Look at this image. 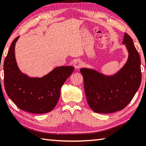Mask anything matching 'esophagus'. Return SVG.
<instances>
[{"mask_svg": "<svg viewBox=\"0 0 146 146\" xmlns=\"http://www.w3.org/2000/svg\"><path fill=\"white\" fill-rule=\"evenodd\" d=\"M82 61H80V60H76L74 62V66L76 68V69H80L82 66Z\"/></svg>", "mask_w": 146, "mask_h": 146, "instance_id": "34e87169", "label": "esophagus"}]
</instances>
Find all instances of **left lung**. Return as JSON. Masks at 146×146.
Wrapping results in <instances>:
<instances>
[{"label":"left lung","instance_id":"1","mask_svg":"<svg viewBox=\"0 0 146 146\" xmlns=\"http://www.w3.org/2000/svg\"><path fill=\"white\" fill-rule=\"evenodd\" d=\"M123 44L129 53L124 67L113 76H105L93 70L82 68L88 104L94 112L111 113L129 104L141 85V58L133 40L125 33Z\"/></svg>","mask_w":146,"mask_h":146}]
</instances>
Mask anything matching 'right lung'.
<instances>
[{"mask_svg": "<svg viewBox=\"0 0 146 146\" xmlns=\"http://www.w3.org/2000/svg\"><path fill=\"white\" fill-rule=\"evenodd\" d=\"M13 41L4 63L5 92L20 110L35 114L52 111L59 101L61 88L73 73V66L57 67L42 78H30L19 71Z\"/></svg>", "mask_w": 146, "mask_h": 146, "instance_id": "add662e5", "label": "right lung"}]
</instances>
